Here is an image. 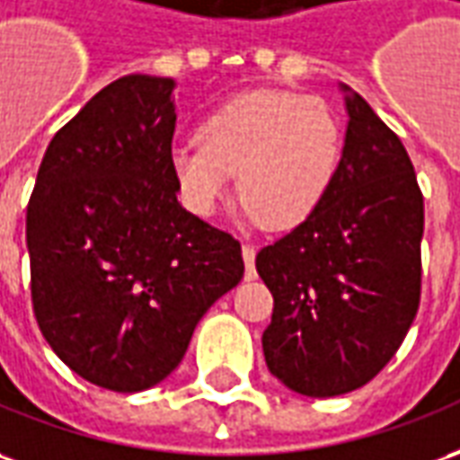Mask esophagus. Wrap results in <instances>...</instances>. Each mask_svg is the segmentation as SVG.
Masks as SVG:
<instances>
[{
  "instance_id": "34e87169",
  "label": "esophagus",
  "mask_w": 460,
  "mask_h": 460,
  "mask_svg": "<svg viewBox=\"0 0 460 460\" xmlns=\"http://www.w3.org/2000/svg\"><path fill=\"white\" fill-rule=\"evenodd\" d=\"M241 256H243V266H246V279H256V266H253L256 249H253L252 243H243L241 246Z\"/></svg>"
}]
</instances>
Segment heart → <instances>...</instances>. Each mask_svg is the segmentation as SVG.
Wrapping results in <instances>:
<instances>
[{
	"instance_id": "heart-1",
	"label": "heart",
	"mask_w": 460,
	"mask_h": 460,
	"mask_svg": "<svg viewBox=\"0 0 460 460\" xmlns=\"http://www.w3.org/2000/svg\"><path fill=\"white\" fill-rule=\"evenodd\" d=\"M341 154V124L326 102L259 89L214 109L199 124L197 141L174 146L172 172L197 217L219 208L236 174L246 219L294 229L326 199Z\"/></svg>"
}]
</instances>
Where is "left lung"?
<instances>
[{
    "label": "left lung",
    "instance_id": "left-lung-1",
    "mask_svg": "<svg viewBox=\"0 0 460 460\" xmlns=\"http://www.w3.org/2000/svg\"><path fill=\"white\" fill-rule=\"evenodd\" d=\"M343 92L349 127L329 194L256 256L274 296L266 366L314 398L366 386L403 343L420 301L423 194L413 164L364 96Z\"/></svg>",
    "mask_w": 460,
    "mask_h": 460
}]
</instances>
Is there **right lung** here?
Returning a JSON list of instances; mask_svg holds the SVG:
<instances>
[{
	"mask_svg": "<svg viewBox=\"0 0 460 460\" xmlns=\"http://www.w3.org/2000/svg\"><path fill=\"white\" fill-rule=\"evenodd\" d=\"M174 79L107 84L49 141L27 207L31 306L89 384L134 394L181 364L243 276L241 243L176 201Z\"/></svg>",
	"mask_w": 460,
	"mask_h": 460,
	"instance_id": "right-lung-1",
	"label": "right lung"
}]
</instances>
